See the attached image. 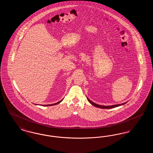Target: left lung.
Returning <instances> with one entry per match:
<instances>
[{
    "instance_id": "left-lung-1",
    "label": "left lung",
    "mask_w": 153,
    "mask_h": 153,
    "mask_svg": "<svg viewBox=\"0 0 153 153\" xmlns=\"http://www.w3.org/2000/svg\"><path fill=\"white\" fill-rule=\"evenodd\" d=\"M88 100V102H89L91 104H92L94 106L96 107H98V108H104V109H108V108H115V107H119L120 105H123L125 103H123V104H117V105H110V106H103V105H99V104H95L94 102L91 101L88 98H87Z\"/></svg>"
}]
</instances>
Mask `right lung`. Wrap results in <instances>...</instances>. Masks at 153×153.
I'll use <instances>...</instances> for the list:
<instances>
[{"label":"right lung","mask_w":153,"mask_h":153,"mask_svg":"<svg viewBox=\"0 0 153 153\" xmlns=\"http://www.w3.org/2000/svg\"><path fill=\"white\" fill-rule=\"evenodd\" d=\"M62 100H61V101H59V102H56V103H55V104H49V105H44V106H50V105H56V104H57L58 103H59L60 102H62Z\"/></svg>","instance_id":"add662e5"}]
</instances>
